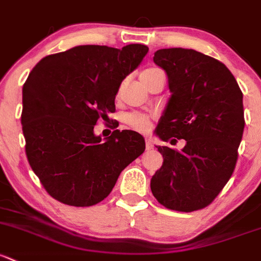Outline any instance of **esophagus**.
Masks as SVG:
<instances>
[{
  "label": "esophagus",
  "mask_w": 261,
  "mask_h": 261,
  "mask_svg": "<svg viewBox=\"0 0 261 261\" xmlns=\"http://www.w3.org/2000/svg\"><path fill=\"white\" fill-rule=\"evenodd\" d=\"M145 145H146V150H147V151H150V150L153 149V145H152L151 140H150V139H146V141H145Z\"/></svg>",
  "instance_id": "34e87169"
}]
</instances>
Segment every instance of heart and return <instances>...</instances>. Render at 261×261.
<instances>
[{
	"instance_id": "obj_1",
	"label": "heart",
	"mask_w": 261,
	"mask_h": 261,
	"mask_svg": "<svg viewBox=\"0 0 261 261\" xmlns=\"http://www.w3.org/2000/svg\"><path fill=\"white\" fill-rule=\"evenodd\" d=\"M158 75H164V71L158 67H147L141 72V81L149 80V79ZM126 122H127L128 126L135 128V130L144 133V131L149 130L150 125H151V119H150V116H147V115L133 112V114L126 116Z\"/></svg>"
}]
</instances>
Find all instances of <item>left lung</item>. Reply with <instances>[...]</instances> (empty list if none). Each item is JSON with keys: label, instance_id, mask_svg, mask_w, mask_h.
<instances>
[{"label": "left lung", "instance_id": "left-lung-1", "mask_svg": "<svg viewBox=\"0 0 261 261\" xmlns=\"http://www.w3.org/2000/svg\"><path fill=\"white\" fill-rule=\"evenodd\" d=\"M153 62L166 71L172 94L156 134L164 141L184 139L186 145L181 151L158 147L164 163L151 179L152 195L166 209L201 210L237 166L245 126L243 92L223 62L201 52L163 48Z\"/></svg>", "mask_w": 261, "mask_h": 261}]
</instances>
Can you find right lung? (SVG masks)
<instances>
[{"label": "right lung", "mask_w": 261, "mask_h": 261, "mask_svg": "<svg viewBox=\"0 0 261 261\" xmlns=\"http://www.w3.org/2000/svg\"><path fill=\"white\" fill-rule=\"evenodd\" d=\"M149 47L85 45L48 55L22 89L21 123L27 160L48 195L70 206H92L145 151L135 131L115 130L105 142L94 126L115 112L121 82Z\"/></svg>", "instance_id": "add662e5"}]
</instances>
